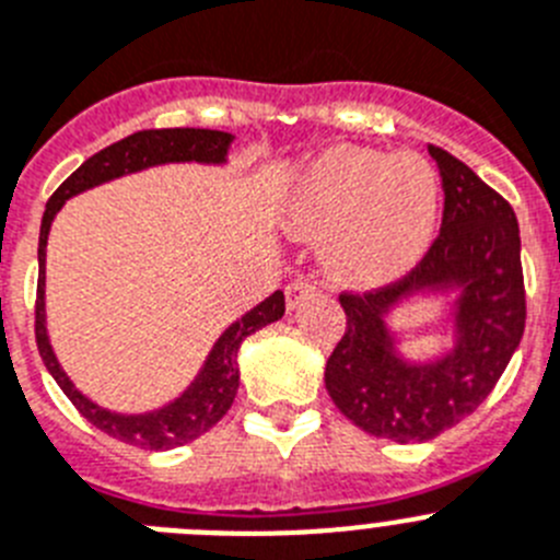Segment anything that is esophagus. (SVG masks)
<instances>
[{"label": "esophagus", "instance_id": "esophagus-1", "mask_svg": "<svg viewBox=\"0 0 560 560\" xmlns=\"http://www.w3.org/2000/svg\"><path fill=\"white\" fill-rule=\"evenodd\" d=\"M284 292H287V306H290V310H295L301 301L317 295V287L312 284L310 279H295V281H290V284H287Z\"/></svg>", "mask_w": 560, "mask_h": 560}]
</instances>
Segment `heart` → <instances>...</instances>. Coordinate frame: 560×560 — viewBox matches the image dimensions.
Masks as SVG:
<instances>
[{
	"label": "heart",
	"mask_w": 560,
	"mask_h": 560,
	"mask_svg": "<svg viewBox=\"0 0 560 560\" xmlns=\"http://www.w3.org/2000/svg\"><path fill=\"white\" fill-rule=\"evenodd\" d=\"M287 225L326 240L329 273L346 284L399 279L430 248L438 225V178L421 155L337 148L295 189Z\"/></svg>",
	"instance_id": "b5f03b06"
}]
</instances>
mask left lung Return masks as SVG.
<instances>
[{
	"instance_id": "1",
	"label": "left lung",
	"mask_w": 560,
	"mask_h": 560,
	"mask_svg": "<svg viewBox=\"0 0 560 560\" xmlns=\"http://www.w3.org/2000/svg\"><path fill=\"white\" fill-rule=\"evenodd\" d=\"M443 184L441 234L405 279L342 292L346 335L326 362L337 410L368 435L421 443L488 399L525 331L522 243L511 203L446 150L430 144ZM458 290L456 342L430 363L395 351L384 315L418 291Z\"/></svg>"
}]
</instances>
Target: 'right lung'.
Here are the masks:
<instances>
[{
  "instance_id": "add662e5",
  "label": "right lung",
  "mask_w": 560,
  "mask_h": 560,
  "mask_svg": "<svg viewBox=\"0 0 560 560\" xmlns=\"http://www.w3.org/2000/svg\"><path fill=\"white\" fill-rule=\"evenodd\" d=\"M234 136L223 130L206 128H161V130H139L119 142L108 144L105 150L85 159L72 175L52 192L47 200V211L42 220V234H38V295H35V342L44 365L58 382L60 390L67 393L69 401L80 410L85 421H92L105 435L117 441L142 446V450H175L184 443L195 441L220 418L231 410L240 387V368H236V351L243 340L261 326L273 324L284 315V292L276 290L270 299L261 301L250 312H245L240 320L229 326L214 342V349L206 357L200 374L195 382L180 393L178 399L164 405L161 410L139 412V416H125V412H110L105 407L85 399L83 393L74 387L67 371L60 368L52 346L47 337V304H44V261H47V236L52 229L55 214L60 206L74 195L92 189V186L105 184V180L122 178V175L139 173V170L159 167V164H180V161H198V164H225Z\"/></svg>"
}]
</instances>
